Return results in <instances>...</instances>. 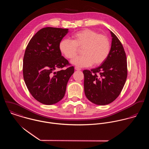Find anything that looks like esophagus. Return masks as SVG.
Masks as SVG:
<instances>
[{
	"instance_id": "1",
	"label": "esophagus",
	"mask_w": 149,
	"mask_h": 149,
	"mask_svg": "<svg viewBox=\"0 0 149 149\" xmlns=\"http://www.w3.org/2000/svg\"><path fill=\"white\" fill-rule=\"evenodd\" d=\"M74 69H75V70H81V68H79V67H77V66H75V67H74Z\"/></svg>"
}]
</instances>
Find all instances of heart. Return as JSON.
<instances>
[{
  "label": "heart",
  "mask_w": 149,
  "mask_h": 149,
  "mask_svg": "<svg viewBox=\"0 0 149 149\" xmlns=\"http://www.w3.org/2000/svg\"><path fill=\"white\" fill-rule=\"evenodd\" d=\"M72 40L64 38L59 43L61 53L68 59L74 58L79 49L83 56L74 58L72 63L79 67L100 65L106 60L111 49L109 38L91 29H85L74 33Z\"/></svg>",
  "instance_id": "1"
}]
</instances>
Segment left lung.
Segmentation results:
<instances>
[{"label": "left lung", "instance_id": "left-lung-1", "mask_svg": "<svg viewBox=\"0 0 149 149\" xmlns=\"http://www.w3.org/2000/svg\"><path fill=\"white\" fill-rule=\"evenodd\" d=\"M112 43L106 60L99 67L84 70V92L87 99L97 105H106L120 95L127 77L126 55L123 46L111 31Z\"/></svg>", "mask_w": 149, "mask_h": 149}]
</instances>
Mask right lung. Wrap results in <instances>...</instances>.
<instances>
[{
  "label": "right lung",
  "mask_w": 149,
  "mask_h": 149,
  "mask_svg": "<svg viewBox=\"0 0 149 149\" xmlns=\"http://www.w3.org/2000/svg\"><path fill=\"white\" fill-rule=\"evenodd\" d=\"M68 32V29L43 28L26 47L23 79L33 97L43 104H56L64 97L68 80L74 73V67L61 56L59 49V43ZM64 67L67 68L55 71Z\"/></svg>",
  "instance_id": "obj_1"
}]
</instances>
